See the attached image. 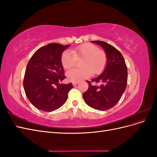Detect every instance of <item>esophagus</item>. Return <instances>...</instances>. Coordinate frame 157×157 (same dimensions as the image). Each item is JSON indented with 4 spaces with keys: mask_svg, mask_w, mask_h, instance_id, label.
I'll return each instance as SVG.
<instances>
[{
    "mask_svg": "<svg viewBox=\"0 0 157 157\" xmlns=\"http://www.w3.org/2000/svg\"><path fill=\"white\" fill-rule=\"evenodd\" d=\"M78 84V82H73V86H75V85H77Z\"/></svg>",
    "mask_w": 157,
    "mask_h": 157,
    "instance_id": "1",
    "label": "esophagus"
}]
</instances>
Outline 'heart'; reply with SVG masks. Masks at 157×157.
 <instances>
[{"mask_svg": "<svg viewBox=\"0 0 157 157\" xmlns=\"http://www.w3.org/2000/svg\"><path fill=\"white\" fill-rule=\"evenodd\" d=\"M77 58H84L82 69L73 68L67 72L68 79L78 82L94 74H99L105 69L107 56L105 52L91 43H84L72 51L65 50L61 58V63L65 69H69L75 65Z\"/></svg>", "mask_w": 157, "mask_h": 157, "instance_id": "obj_1", "label": "heart"}]
</instances>
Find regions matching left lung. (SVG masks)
I'll list each match as a JSON object with an SVG mask.
<instances>
[{
  "mask_svg": "<svg viewBox=\"0 0 157 157\" xmlns=\"http://www.w3.org/2000/svg\"><path fill=\"white\" fill-rule=\"evenodd\" d=\"M102 47L107 56V63L103 72L92 82H101L100 86L92 85L83 94L88 105L99 111H106L115 106L124 92L128 79L127 67L121 52L104 41H92Z\"/></svg>",
  "mask_w": 157,
  "mask_h": 157,
  "instance_id": "left-lung-1",
  "label": "left lung"
}]
</instances>
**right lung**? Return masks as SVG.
<instances>
[{
  "label": "right lung",
  "mask_w": 157,
  "mask_h": 157,
  "mask_svg": "<svg viewBox=\"0 0 157 157\" xmlns=\"http://www.w3.org/2000/svg\"><path fill=\"white\" fill-rule=\"evenodd\" d=\"M70 45L51 43L37 50L27 65L23 88L36 109L51 112L62 106L73 84H59L64 80L61 55Z\"/></svg>",
  "instance_id": "obj_1"
}]
</instances>
